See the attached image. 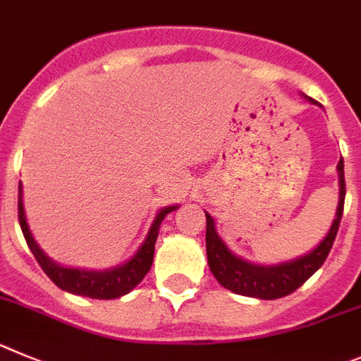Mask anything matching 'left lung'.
Wrapping results in <instances>:
<instances>
[{"label": "left lung", "instance_id": "8db88e82", "mask_svg": "<svg viewBox=\"0 0 361 361\" xmlns=\"http://www.w3.org/2000/svg\"><path fill=\"white\" fill-rule=\"evenodd\" d=\"M338 176L340 201L329 233L324 237V241L313 252L291 262H284V264L255 266L235 257L217 235L212 217L204 212L207 214V235H204L207 237V259H209L210 271L217 279V282L237 295L264 298V300L286 297L298 290L324 264L333 248L334 237L338 233L343 214V201H345V178H343L342 158L338 161Z\"/></svg>", "mask_w": 361, "mask_h": 361}]
</instances>
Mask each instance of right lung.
<instances>
[{
    "instance_id": "1",
    "label": "right lung",
    "mask_w": 361,
    "mask_h": 361,
    "mask_svg": "<svg viewBox=\"0 0 361 361\" xmlns=\"http://www.w3.org/2000/svg\"><path fill=\"white\" fill-rule=\"evenodd\" d=\"M18 197V217L23 235L27 239V245L30 248V252L34 253L35 261L43 268L44 274L50 277V281L55 286H59L61 290L70 291L73 295H82V297L90 298H104V300L122 297V295L129 293L135 286L140 284L142 279L151 269L152 257H154V243L158 239V230H160L161 221H164V217L169 212L176 210V207H167V209L158 212L157 219H154L147 237H145L144 245L133 255L131 261L118 266V268L108 269V271H80V269H70L63 268V266H57L41 252V248L35 245L30 230H28L27 217H25V209H23L21 200V183H19Z\"/></svg>"
}]
</instances>
